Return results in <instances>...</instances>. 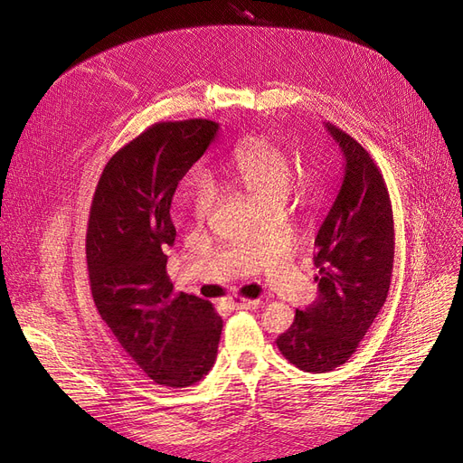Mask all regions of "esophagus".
Here are the masks:
<instances>
[{"label":"esophagus","mask_w":463,"mask_h":463,"mask_svg":"<svg viewBox=\"0 0 463 463\" xmlns=\"http://www.w3.org/2000/svg\"><path fill=\"white\" fill-rule=\"evenodd\" d=\"M231 306L234 309H253V307L260 306V300H248V298L234 296V298H231Z\"/></svg>","instance_id":"34e87169"}]
</instances>
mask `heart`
I'll return each instance as SVG.
<instances>
[{"label": "heart", "instance_id": "heart-1", "mask_svg": "<svg viewBox=\"0 0 463 463\" xmlns=\"http://www.w3.org/2000/svg\"><path fill=\"white\" fill-rule=\"evenodd\" d=\"M229 173L261 205L275 198H287L292 184V163L288 154L263 137L242 138L232 147ZM188 198L192 213L198 219H205L217 203V188L210 178L198 175L190 181Z\"/></svg>", "mask_w": 463, "mask_h": 463}]
</instances>
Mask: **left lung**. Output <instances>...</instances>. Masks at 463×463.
<instances>
[{"label":"left lung","mask_w":463,"mask_h":463,"mask_svg":"<svg viewBox=\"0 0 463 463\" xmlns=\"http://www.w3.org/2000/svg\"><path fill=\"white\" fill-rule=\"evenodd\" d=\"M345 156V178L316 238L319 298L277 338L298 369L326 373L346 364L391 288L394 219L389 188L365 147L325 123Z\"/></svg>","instance_id":"obj_1"}]
</instances>
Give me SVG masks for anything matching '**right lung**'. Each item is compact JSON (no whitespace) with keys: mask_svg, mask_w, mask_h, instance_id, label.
Wrapping results in <instances>:
<instances>
[{"mask_svg":"<svg viewBox=\"0 0 463 463\" xmlns=\"http://www.w3.org/2000/svg\"><path fill=\"white\" fill-rule=\"evenodd\" d=\"M207 118L156 123L103 167L86 231V263L99 317L147 377L169 389L212 369L222 319L212 302L178 292L167 275L171 202L217 137Z\"/></svg>","mask_w":463,"mask_h":463,"instance_id":"1","label":"right lung"}]
</instances>
